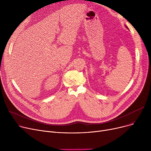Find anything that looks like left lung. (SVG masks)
Returning a JSON list of instances; mask_svg holds the SVG:
<instances>
[{
	"mask_svg": "<svg viewBox=\"0 0 151 151\" xmlns=\"http://www.w3.org/2000/svg\"><path fill=\"white\" fill-rule=\"evenodd\" d=\"M127 29H128V27H127Z\"/></svg>",
	"mask_w": 151,
	"mask_h": 151,
	"instance_id": "left-lung-1",
	"label": "left lung"
}]
</instances>
